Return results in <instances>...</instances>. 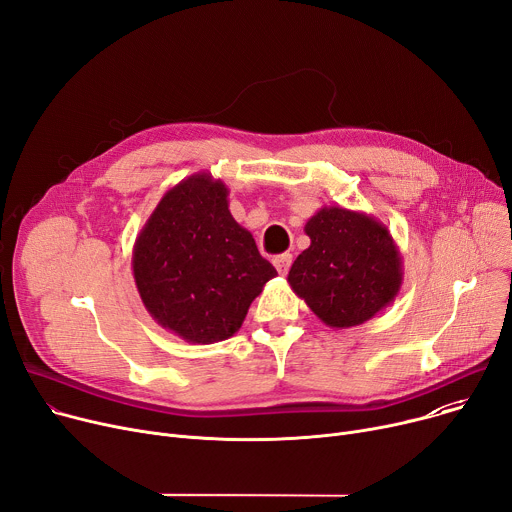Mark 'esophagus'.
<instances>
[{"mask_svg": "<svg viewBox=\"0 0 512 512\" xmlns=\"http://www.w3.org/2000/svg\"><path fill=\"white\" fill-rule=\"evenodd\" d=\"M274 265H276V269H278V274L286 276L290 265H292V255H290V253H282V255L274 257Z\"/></svg>", "mask_w": 512, "mask_h": 512, "instance_id": "34e87169", "label": "esophagus"}]
</instances>
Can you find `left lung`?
<instances>
[{
    "label": "left lung",
    "instance_id": "left-lung-1",
    "mask_svg": "<svg viewBox=\"0 0 512 512\" xmlns=\"http://www.w3.org/2000/svg\"><path fill=\"white\" fill-rule=\"evenodd\" d=\"M304 232L311 247L292 263L288 284L327 327L362 325L397 298L403 261L381 220L325 206Z\"/></svg>",
    "mask_w": 512,
    "mask_h": 512
}]
</instances>
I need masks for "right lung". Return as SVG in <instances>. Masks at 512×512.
<instances>
[{"instance_id":"add662e5","label":"right lung","mask_w":512,"mask_h":512,"mask_svg":"<svg viewBox=\"0 0 512 512\" xmlns=\"http://www.w3.org/2000/svg\"><path fill=\"white\" fill-rule=\"evenodd\" d=\"M133 280L150 317L189 344L241 329L251 302L278 276L228 210V187L195 173L168 189L133 245Z\"/></svg>"}]
</instances>
